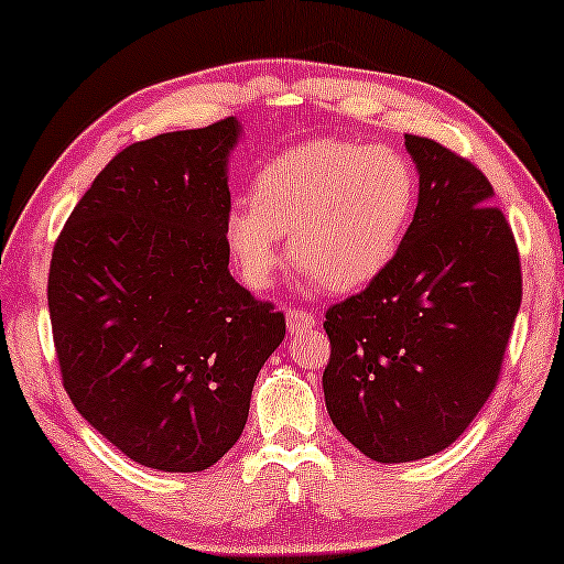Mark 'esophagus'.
<instances>
[{"instance_id":"esophagus-1","label":"esophagus","mask_w":564,"mask_h":564,"mask_svg":"<svg viewBox=\"0 0 564 564\" xmlns=\"http://www.w3.org/2000/svg\"><path fill=\"white\" fill-rule=\"evenodd\" d=\"M286 325H289V334H300V330H310L315 328V315L307 310L300 307H289L286 310Z\"/></svg>"}]
</instances>
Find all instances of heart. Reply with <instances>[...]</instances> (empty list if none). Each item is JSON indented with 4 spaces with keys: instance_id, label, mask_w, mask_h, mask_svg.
<instances>
[{
    "instance_id": "b5f03b06",
    "label": "heart",
    "mask_w": 564,
    "mask_h": 564,
    "mask_svg": "<svg viewBox=\"0 0 564 564\" xmlns=\"http://www.w3.org/2000/svg\"><path fill=\"white\" fill-rule=\"evenodd\" d=\"M410 158L386 144L317 139L275 154L249 183V209H230L223 241L249 289H268L289 260L325 291L351 294L397 260L417 209Z\"/></svg>"
}]
</instances>
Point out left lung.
<instances>
[{
  "label": "left lung",
  "mask_w": 564,
  "mask_h": 564,
  "mask_svg": "<svg viewBox=\"0 0 564 564\" xmlns=\"http://www.w3.org/2000/svg\"><path fill=\"white\" fill-rule=\"evenodd\" d=\"M420 175L397 260L325 312V406L376 463L431 457L463 436L499 381L522 300L520 254L473 162L404 135Z\"/></svg>",
  "instance_id": "1"
}]
</instances>
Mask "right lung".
<instances>
[{
    "label": "right lung",
    "instance_id": "right-lung-1",
    "mask_svg": "<svg viewBox=\"0 0 564 564\" xmlns=\"http://www.w3.org/2000/svg\"><path fill=\"white\" fill-rule=\"evenodd\" d=\"M241 123L126 147L67 217L50 264L63 386L133 463L199 473L241 436L286 317L234 281L223 241Z\"/></svg>",
    "mask_w": 564,
    "mask_h": 564
}]
</instances>
